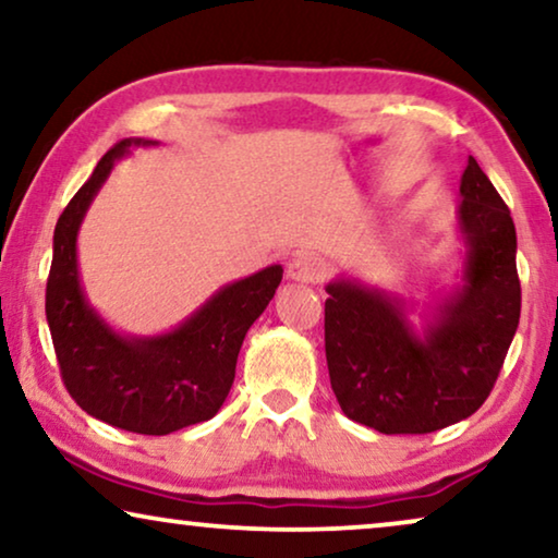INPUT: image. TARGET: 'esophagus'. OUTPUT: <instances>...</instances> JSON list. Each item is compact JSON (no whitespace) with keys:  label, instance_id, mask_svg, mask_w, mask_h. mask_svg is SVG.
Here are the masks:
<instances>
[{"label":"esophagus","instance_id":"esophagus-1","mask_svg":"<svg viewBox=\"0 0 558 558\" xmlns=\"http://www.w3.org/2000/svg\"><path fill=\"white\" fill-rule=\"evenodd\" d=\"M287 277L302 284H315L325 277V264L312 254H300L287 264Z\"/></svg>","mask_w":558,"mask_h":558}]
</instances>
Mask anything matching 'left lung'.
Returning <instances> with one entry per match:
<instances>
[{
	"instance_id": "8db88e82",
	"label": "left lung",
	"mask_w": 558,
	"mask_h": 558,
	"mask_svg": "<svg viewBox=\"0 0 558 558\" xmlns=\"http://www.w3.org/2000/svg\"><path fill=\"white\" fill-rule=\"evenodd\" d=\"M457 231L460 284L418 307L399 292L338 277L325 287V355L342 414L380 434H426L483 407L521 317L515 226L468 159ZM411 316L420 317L414 326Z\"/></svg>"
}]
</instances>
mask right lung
I'll use <instances>...</instances> for the list:
<instances>
[{
    "label": "right lung",
    "mask_w": 558,
    "mask_h": 558,
    "mask_svg": "<svg viewBox=\"0 0 558 558\" xmlns=\"http://www.w3.org/2000/svg\"><path fill=\"white\" fill-rule=\"evenodd\" d=\"M157 144L142 136L119 142L68 203L52 233L45 315L75 403L117 429L162 437L218 414L233 386L243 338L274 300L284 269L271 264L220 287L167 332L129 335L106 323L81 281V223L117 159Z\"/></svg>",
    "instance_id": "1"
}]
</instances>
